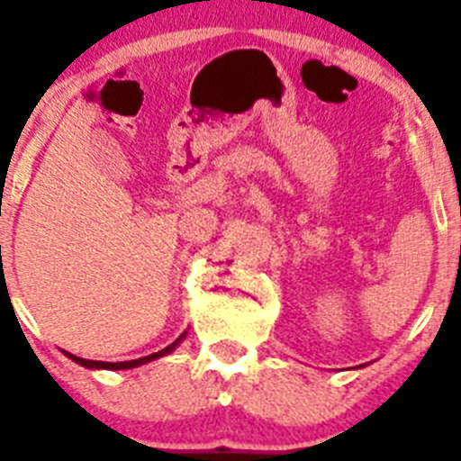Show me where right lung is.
<instances>
[{
  "instance_id": "right-lung-1",
  "label": "right lung",
  "mask_w": 461,
  "mask_h": 461,
  "mask_svg": "<svg viewBox=\"0 0 461 461\" xmlns=\"http://www.w3.org/2000/svg\"><path fill=\"white\" fill-rule=\"evenodd\" d=\"M185 338H186V330H185V333L180 335V338L176 339V342H173V344H168L167 349L158 351V354L144 356V358H137V360H126V363H101V360H87V358H78V356L69 354V351H65V356H67V358H71V360H74V363L83 365V367H87V369H110V372H114V369H135V367H141V365H146V363H153V360L162 358V356H168V354H173V351H176V347H177V344H180L182 339H185Z\"/></svg>"
}]
</instances>
